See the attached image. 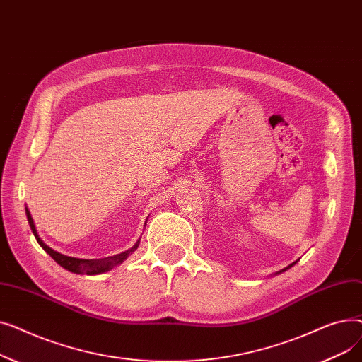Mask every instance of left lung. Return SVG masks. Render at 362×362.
Returning a JSON list of instances; mask_svg holds the SVG:
<instances>
[{"label":"left lung","instance_id":"left-lung-1","mask_svg":"<svg viewBox=\"0 0 362 362\" xmlns=\"http://www.w3.org/2000/svg\"><path fill=\"white\" fill-rule=\"evenodd\" d=\"M295 264H296V261H295V262H292V264H291V265H288V267H286V269H283V270H280V272H279V273H283V272H286V270H289V269H291V267H292V265H295Z\"/></svg>","mask_w":362,"mask_h":362}]
</instances>
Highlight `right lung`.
Masks as SVG:
<instances>
[{
    "label": "right lung",
    "instance_id": "1",
    "mask_svg": "<svg viewBox=\"0 0 362 362\" xmlns=\"http://www.w3.org/2000/svg\"><path fill=\"white\" fill-rule=\"evenodd\" d=\"M26 216H28V221H29V226L30 229L35 235V239L37 240V243H40L44 251L47 254L51 255V258L60 264L63 269L71 272V273H76V274H88V276H93V274H101V273H105L108 270H111L114 265H117L120 262H123L133 251H135L138 248L139 245V240L132 246L130 250L122 252V254H117V255H112V257H107V258H98V259H82V258H73V257H67V255H63V254H59L55 252L54 250H51L49 246H47L41 238L37 236V232L35 229V224H33V218L29 213V210L26 208Z\"/></svg>",
    "mask_w": 362,
    "mask_h": 362
}]
</instances>
